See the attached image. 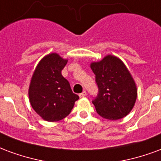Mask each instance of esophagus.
<instances>
[{
	"mask_svg": "<svg viewBox=\"0 0 161 161\" xmlns=\"http://www.w3.org/2000/svg\"><path fill=\"white\" fill-rule=\"evenodd\" d=\"M79 96L80 97V98H84L85 96H86V91H83L81 93H80Z\"/></svg>",
	"mask_w": 161,
	"mask_h": 161,
	"instance_id": "1",
	"label": "esophagus"
}]
</instances>
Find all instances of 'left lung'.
I'll return each mask as SVG.
<instances>
[{"mask_svg":"<svg viewBox=\"0 0 161 161\" xmlns=\"http://www.w3.org/2000/svg\"><path fill=\"white\" fill-rule=\"evenodd\" d=\"M98 86L92 104L99 116L118 120L132 110L137 97L136 83L124 63L116 56H107L91 64Z\"/></svg>","mask_w":161,"mask_h":161,"instance_id":"obj_1","label":"left lung"}]
</instances>
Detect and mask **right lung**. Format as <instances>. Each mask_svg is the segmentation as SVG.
<instances>
[{"mask_svg":"<svg viewBox=\"0 0 161 161\" xmlns=\"http://www.w3.org/2000/svg\"><path fill=\"white\" fill-rule=\"evenodd\" d=\"M67 60L52 53L38 63L31 78L29 98L34 111L44 120L56 122L71 112L79 96L62 75Z\"/></svg>","mask_w":161,"mask_h":161,"instance_id":"obj_1","label":"right lung"}]
</instances>
